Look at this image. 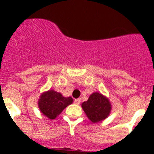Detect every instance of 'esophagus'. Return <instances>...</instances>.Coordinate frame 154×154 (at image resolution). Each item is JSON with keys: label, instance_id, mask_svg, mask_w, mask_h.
Wrapping results in <instances>:
<instances>
[{"label": "esophagus", "instance_id": "34e87169", "mask_svg": "<svg viewBox=\"0 0 154 154\" xmlns=\"http://www.w3.org/2000/svg\"><path fill=\"white\" fill-rule=\"evenodd\" d=\"M80 102H81V99H75L74 100V103L77 105L80 104Z\"/></svg>", "mask_w": 154, "mask_h": 154}]
</instances>
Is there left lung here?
Segmentation results:
<instances>
[{
  "label": "left lung",
  "mask_w": 154,
  "mask_h": 154,
  "mask_svg": "<svg viewBox=\"0 0 154 154\" xmlns=\"http://www.w3.org/2000/svg\"><path fill=\"white\" fill-rule=\"evenodd\" d=\"M82 107L92 123H99L109 116L112 109L109 100L99 92H93Z\"/></svg>",
  "instance_id": "obj_1"
}]
</instances>
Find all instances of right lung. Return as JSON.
<instances>
[{
	"label": "right lung",
	"instance_id": "1",
	"mask_svg": "<svg viewBox=\"0 0 154 154\" xmlns=\"http://www.w3.org/2000/svg\"><path fill=\"white\" fill-rule=\"evenodd\" d=\"M72 102V97H64L55 90H48L41 95L38 104L43 115L48 119H54Z\"/></svg>",
	"mask_w": 154,
	"mask_h": 154
}]
</instances>
